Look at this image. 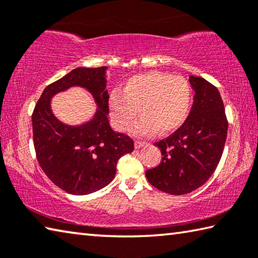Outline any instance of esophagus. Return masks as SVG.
Here are the masks:
<instances>
[{"mask_svg":"<svg viewBox=\"0 0 258 258\" xmlns=\"http://www.w3.org/2000/svg\"><path fill=\"white\" fill-rule=\"evenodd\" d=\"M134 146H135V149H140V148H143V147L148 146V143L147 142H142V141H135Z\"/></svg>","mask_w":258,"mask_h":258,"instance_id":"esophagus-1","label":"esophagus"}]
</instances>
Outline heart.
Wrapping results in <instances>:
<instances>
[{
    "instance_id": "b5f03b06",
    "label": "heart",
    "mask_w": 258,
    "mask_h": 258,
    "mask_svg": "<svg viewBox=\"0 0 258 258\" xmlns=\"http://www.w3.org/2000/svg\"><path fill=\"white\" fill-rule=\"evenodd\" d=\"M191 87L185 78L168 74L149 73L131 77L123 93L110 95L109 108L117 130L125 131L137 117L131 132L148 137L158 131L167 134L184 123L191 108Z\"/></svg>"
}]
</instances>
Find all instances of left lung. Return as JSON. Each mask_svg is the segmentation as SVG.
I'll return each instance as SVG.
<instances>
[{"instance_id":"1","label":"left lung","mask_w":258,"mask_h":258,"mask_svg":"<svg viewBox=\"0 0 258 258\" xmlns=\"http://www.w3.org/2000/svg\"><path fill=\"white\" fill-rule=\"evenodd\" d=\"M195 91L191 111L180 128L155 146L161 161L148 169L151 185L171 195H185L206 182L223 154L228 120L221 94L203 77H189Z\"/></svg>"}]
</instances>
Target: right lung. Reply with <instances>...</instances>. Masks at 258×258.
<instances>
[{"instance_id": "right-lung-1", "label": "right lung", "mask_w": 258, "mask_h": 258, "mask_svg": "<svg viewBox=\"0 0 258 258\" xmlns=\"http://www.w3.org/2000/svg\"><path fill=\"white\" fill-rule=\"evenodd\" d=\"M107 69L75 68L45 87L33 111L38 164L56 186L71 195H89L108 185L116 175L117 161L134 149L133 140L109 124ZM74 86L85 88L97 104L93 119L75 126L60 122L50 108L55 94Z\"/></svg>"}]
</instances>
